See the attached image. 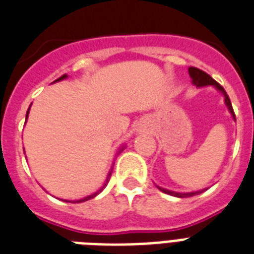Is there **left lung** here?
<instances>
[{
	"mask_svg": "<svg viewBox=\"0 0 254 254\" xmlns=\"http://www.w3.org/2000/svg\"><path fill=\"white\" fill-rule=\"evenodd\" d=\"M189 73H190V77L192 79V83L196 87H205V85H213V87L216 88L217 91H220L223 95H224V101H225V105L228 107V111L231 112V115L235 120H236V116H235V112H233V108H232V104H231V100H229L228 95H227V92L224 91V88L221 87L216 80H213L212 77L209 76L208 73H205L204 71H201V69L196 68V67H190L189 68ZM162 192L165 193H169V195H173V196H177V197H189V196H193V195H199L203 191L205 190H199V191H193V192H175V191H170V190L166 189H162V187H158Z\"/></svg>",
	"mask_w": 254,
	"mask_h": 254,
	"instance_id": "1",
	"label": "left lung"
}]
</instances>
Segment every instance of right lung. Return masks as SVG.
<instances>
[{
    "instance_id": "obj_1",
    "label": "right lung",
    "mask_w": 254,
    "mask_h": 254,
    "mask_svg": "<svg viewBox=\"0 0 254 254\" xmlns=\"http://www.w3.org/2000/svg\"><path fill=\"white\" fill-rule=\"evenodd\" d=\"M65 77H68L67 76V75H63V76H61L59 77V79H57V80L55 81H59V80H63V79H65ZM29 111H30V108L29 109H27V113H26V120H27V116H29ZM112 171V170H111ZM111 171H109V174H108V178H107V182H105V183H104V186L103 187H101V189L99 190V191H96L95 193H92V195H88V196H85V197H83V199H79V200H64V201H69V203H81V201H85V200H89V199H92V197H95V196H97V195H99L100 192H101V191H103L104 189H105V186L108 185V182H109V178H111Z\"/></svg>"
}]
</instances>
